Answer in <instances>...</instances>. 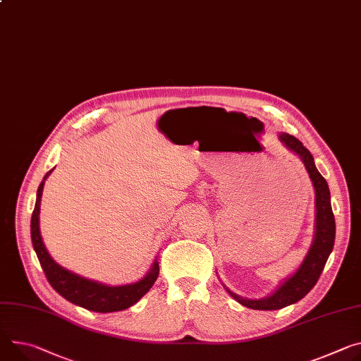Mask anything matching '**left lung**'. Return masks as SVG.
Returning <instances> with one entry per match:
<instances>
[{
    "mask_svg": "<svg viewBox=\"0 0 361 361\" xmlns=\"http://www.w3.org/2000/svg\"><path fill=\"white\" fill-rule=\"evenodd\" d=\"M279 140L288 149H290L301 158V161L304 162V167L307 169V173L310 174V178L312 181L315 190L317 210L315 235L312 245L297 272L290 275L288 279H285V282L272 295H269V297L262 300H246L226 288L227 292L231 293L239 304L252 310L262 311L281 310L302 300L319 279V275L325 267V262L333 252L336 239V220L331 209L330 188L325 178L317 170L311 152L302 145L300 140L289 134H279Z\"/></svg>",
    "mask_w": 361,
    "mask_h": 361,
    "instance_id": "left-lung-1",
    "label": "left lung"
}]
</instances>
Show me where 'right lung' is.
I'll list each match as a JSON object with an SVG mask.
<instances>
[{
	"label": "right lung",
	"mask_w": 361,
	"mask_h": 361,
	"mask_svg": "<svg viewBox=\"0 0 361 361\" xmlns=\"http://www.w3.org/2000/svg\"><path fill=\"white\" fill-rule=\"evenodd\" d=\"M50 173L51 170L44 176L43 181L39 185L35 212H32V216H31L32 247H35L37 253L39 262L44 271V275L49 283L53 286L56 292L61 295L63 298H66L72 304L86 308L89 311L115 312V311H122L133 307L144 297V295L151 289L154 282L157 281L159 274L158 262L157 260L154 262L151 271L141 281L135 283H129V285H121V286H108L96 281L86 279L56 264L43 243V239L40 235V226H39L43 187Z\"/></svg>",
	"instance_id": "obj_1"
}]
</instances>
